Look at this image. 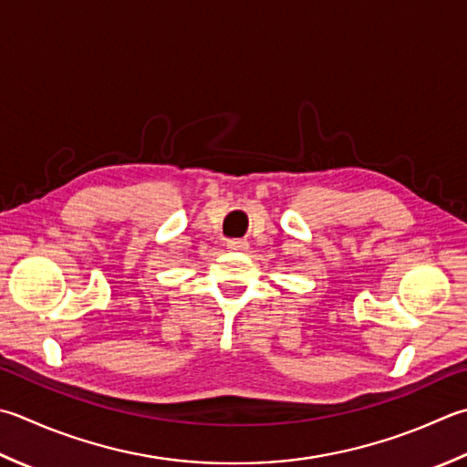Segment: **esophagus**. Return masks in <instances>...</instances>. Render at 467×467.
<instances>
[{
	"mask_svg": "<svg viewBox=\"0 0 467 467\" xmlns=\"http://www.w3.org/2000/svg\"><path fill=\"white\" fill-rule=\"evenodd\" d=\"M226 246L231 251H246L249 249V243H246L244 239H231V241H226Z\"/></svg>",
	"mask_w": 467,
	"mask_h": 467,
	"instance_id": "esophagus-1",
	"label": "esophagus"
}]
</instances>
